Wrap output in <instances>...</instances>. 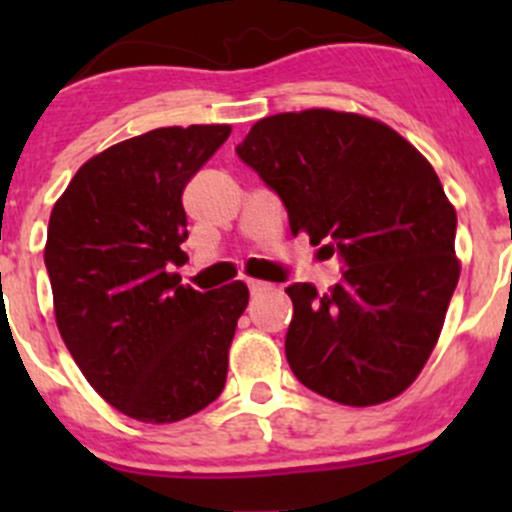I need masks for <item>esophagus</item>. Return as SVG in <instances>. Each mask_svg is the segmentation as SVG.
Returning <instances> with one entry per match:
<instances>
[{"label":"esophagus","instance_id":"34e87169","mask_svg":"<svg viewBox=\"0 0 512 512\" xmlns=\"http://www.w3.org/2000/svg\"><path fill=\"white\" fill-rule=\"evenodd\" d=\"M247 287H250L252 294H262V292H267V289H272L270 282H262V280H250L247 282Z\"/></svg>","mask_w":512,"mask_h":512}]
</instances>
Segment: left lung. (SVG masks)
<instances>
[{
    "label": "left lung",
    "mask_w": 512,
    "mask_h": 512,
    "mask_svg": "<svg viewBox=\"0 0 512 512\" xmlns=\"http://www.w3.org/2000/svg\"><path fill=\"white\" fill-rule=\"evenodd\" d=\"M237 156L277 190L289 230L327 240L347 267L324 294L309 282L285 289L294 376L344 406L404 394L461 275L456 208L433 165L386 123L332 108L260 118Z\"/></svg>",
    "instance_id": "8db88e82"
}]
</instances>
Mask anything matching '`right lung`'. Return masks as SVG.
Here are the masks:
<instances>
[{
  "label": "right lung",
  "mask_w": 512,
  "mask_h": 512,
  "mask_svg": "<svg viewBox=\"0 0 512 512\" xmlns=\"http://www.w3.org/2000/svg\"><path fill=\"white\" fill-rule=\"evenodd\" d=\"M232 128L168 126L86 160L54 203L44 262L61 339L121 414L173 423L225 389L245 282L180 285L188 260L183 188Z\"/></svg>",
  "instance_id": "right-lung-1"
}]
</instances>
